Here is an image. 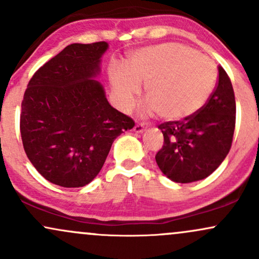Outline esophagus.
<instances>
[{"mask_svg":"<svg viewBox=\"0 0 259 259\" xmlns=\"http://www.w3.org/2000/svg\"><path fill=\"white\" fill-rule=\"evenodd\" d=\"M144 130H145V126L141 125V124H136V125L134 126V132L138 133V134L142 133V132H144Z\"/></svg>","mask_w":259,"mask_h":259,"instance_id":"esophagus-1","label":"esophagus"}]
</instances>
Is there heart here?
Listing matches in <instances>:
<instances>
[{
  "mask_svg": "<svg viewBox=\"0 0 259 259\" xmlns=\"http://www.w3.org/2000/svg\"><path fill=\"white\" fill-rule=\"evenodd\" d=\"M217 81L215 65L191 47L167 42L134 52L126 68H115L111 76L115 102L127 112L146 84L148 102L142 113H158L164 120H183L206 105Z\"/></svg>",
  "mask_w": 259,
  "mask_h": 259,
  "instance_id": "heart-1",
  "label": "heart"
}]
</instances>
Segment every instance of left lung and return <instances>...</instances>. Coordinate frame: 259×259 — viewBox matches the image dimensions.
I'll list each match as a JSON object with an SVG mask.
<instances>
[{
  "label": "left lung",
  "instance_id": "8db88e82",
  "mask_svg": "<svg viewBox=\"0 0 259 259\" xmlns=\"http://www.w3.org/2000/svg\"><path fill=\"white\" fill-rule=\"evenodd\" d=\"M218 72L215 90L200 111L181 121L158 126L164 144L156 154V162L175 183H194L209 177L230 151L236 103L227 72L221 65Z\"/></svg>",
  "mask_w": 259,
  "mask_h": 259
}]
</instances>
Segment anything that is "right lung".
I'll list each match as a JSON object with an SVG mask.
<instances>
[{
  "label": "right lung",
  "mask_w": 259,
  "mask_h": 259,
  "mask_svg": "<svg viewBox=\"0 0 259 259\" xmlns=\"http://www.w3.org/2000/svg\"><path fill=\"white\" fill-rule=\"evenodd\" d=\"M105 41L72 44L32 75L20 113L23 146L46 180L63 187L90 184L113 141L135 123L109 105L97 80Z\"/></svg>",
  "instance_id": "obj_1"
}]
</instances>
